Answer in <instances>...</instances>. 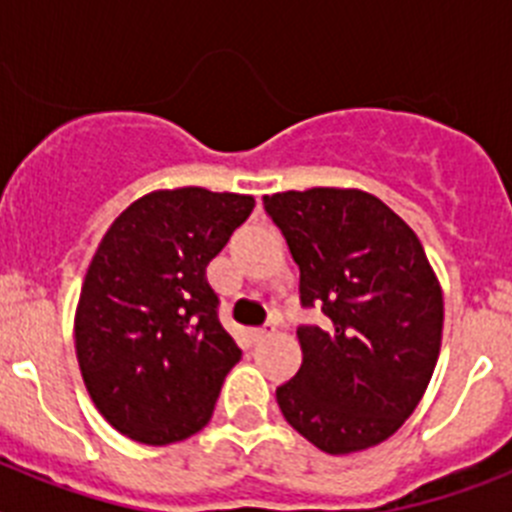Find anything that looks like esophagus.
Masks as SVG:
<instances>
[{"instance_id": "obj_1", "label": "esophagus", "mask_w": 512, "mask_h": 512, "mask_svg": "<svg viewBox=\"0 0 512 512\" xmlns=\"http://www.w3.org/2000/svg\"><path fill=\"white\" fill-rule=\"evenodd\" d=\"M269 333L271 330H266V328H253V330H248V338H251V343H261L266 336H269Z\"/></svg>"}]
</instances>
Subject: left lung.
Listing matches in <instances>:
<instances>
[{
  "label": "left lung",
  "instance_id": "8db88e82",
  "mask_svg": "<svg viewBox=\"0 0 512 512\" xmlns=\"http://www.w3.org/2000/svg\"><path fill=\"white\" fill-rule=\"evenodd\" d=\"M300 266L302 366L277 387L287 423L325 454L387 441L418 408L436 369L443 295L400 215L361 189L312 187L264 197Z\"/></svg>",
  "mask_w": 512,
  "mask_h": 512
}]
</instances>
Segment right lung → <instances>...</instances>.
Instances as JSON below:
<instances>
[{
	"mask_svg": "<svg viewBox=\"0 0 512 512\" xmlns=\"http://www.w3.org/2000/svg\"><path fill=\"white\" fill-rule=\"evenodd\" d=\"M253 205L248 194L158 189L104 233L81 284L74 341L89 397L122 436L166 446L212 418L241 348L217 320L205 269Z\"/></svg>",
	"mask_w": 512,
	"mask_h": 512,
	"instance_id": "obj_1",
	"label": "right lung"
}]
</instances>
